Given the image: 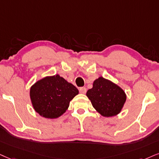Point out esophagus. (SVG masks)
I'll use <instances>...</instances> for the list:
<instances>
[{
  "mask_svg": "<svg viewBox=\"0 0 159 159\" xmlns=\"http://www.w3.org/2000/svg\"><path fill=\"white\" fill-rule=\"evenodd\" d=\"M80 92L81 93H86V89L85 87H82L80 89Z\"/></svg>",
  "mask_w": 159,
  "mask_h": 159,
  "instance_id": "obj_1",
  "label": "esophagus"
}]
</instances>
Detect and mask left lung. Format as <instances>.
<instances>
[{"instance_id": "left-lung-1", "label": "left lung", "mask_w": 159, "mask_h": 159, "mask_svg": "<svg viewBox=\"0 0 159 159\" xmlns=\"http://www.w3.org/2000/svg\"><path fill=\"white\" fill-rule=\"evenodd\" d=\"M86 96L96 111L105 117L118 115L127 99L124 90L102 76L93 81V88L87 91Z\"/></svg>"}]
</instances>
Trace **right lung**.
<instances>
[{"instance_id": "add662e5", "label": "right lung", "mask_w": 159, "mask_h": 159, "mask_svg": "<svg viewBox=\"0 0 159 159\" xmlns=\"http://www.w3.org/2000/svg\"><path fill=\"white\" fill-rule=\"evenodd\" d=\"M79 93L73 84L59 74L47 76L31 86L29 96L33 108L46 119L59 118L66 113L70 102Z\"/></svg>"}]
</instances>
